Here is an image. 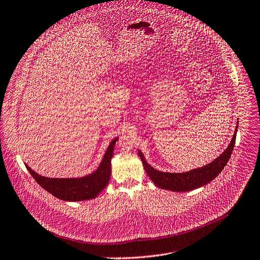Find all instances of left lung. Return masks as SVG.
<instances>
[{
  "instance_id": "1",
  "label": "left lung",
  "mask_w": 260,
  "mask_h": 260,
  "mask_svg": "<svg viewBox=\"0 0 260 260\" xmlns=\"http://www.w3.org/2000/svg\"><path fill=\"white\" fill-rule=\"evenodd\" d=\"M238 125H239V121H238ZM238 125L235 127L234 135L230 141L229 145L221 155H219L211 162L205 165V166L201 168L193 169L187 172L170 173V172L158 171L153 167H151L150 165L146 161L142 151H140L138 149V153L141 160H142L143 167L147 175L156 186H158L159 188H164V190H168L172 192H188V191L195 190V188H198L202 185H205L206 183H209L212 179H215L224 169L228 159L231 156V153L235 144Z\"/></svg>"
}]
</instances>
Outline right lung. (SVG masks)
I'll return each mask as SVG.
<instances>
[{"label": "right lung", "mask_w": 260, "mask_h": 260, "mask_svg": "<svg viewBox=\"0 0 260 260\" xmlns=\"http://www.w3.org/2000/svg\"><path fill=\"white\" fill-rule=\"evenodd\" d=\"M117 140L118 138H115L110 143L98 169L83 177L52 178L41 176L25 165L37 183L56 198L69 202L90 200L98 197L110 181L111 159Z\"/></svg>", "instance_id": "1"}]
</instances>
